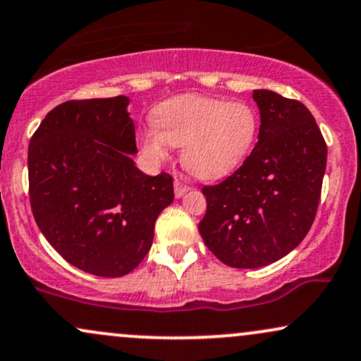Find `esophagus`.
I'll list each match as a JSON object with an SVG mask.
<instances>
[{
	"label": "esophagus",
	"mask_w": 361,
	"mask_h": 361,
	"mask_svg": "<svg viewBox=\"0 0 361 361\" xmlns=\"http://www.w3.org/2000/svg\"><path fill=\"white\" fill-rule=\"evenodd\" d=\"M188 190H190V186L186 185V183H183V181H181L180 178H176V180H175V197L176 198L185 197V193L188 192Z\"/></svg>",
	"instance_id": "34e87169"
}]
</instances>
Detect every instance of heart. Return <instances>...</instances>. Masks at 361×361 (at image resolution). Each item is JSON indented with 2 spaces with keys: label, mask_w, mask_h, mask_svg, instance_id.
I'll list each match as a JSON object with an SVG mask.
<instances>
[{
  "label": "heart",
  "mask_w": 361,
  "mask_h": 361,
  "mask_svg": "<svg viewBox=\"0 0 361 361\" xmlns=\"http://www.w3.org/2000/svg\"><path fill=\"white\" fill-rule=\"evenodd\" d=\"M156 129L141 134V146L153 159L181 146V163L203 180L230 175L244 163L257 141L259 116L247 102L205 95H180L154 112Z\"/></svg>",
  "instance_id": "1"
}]
</instances>
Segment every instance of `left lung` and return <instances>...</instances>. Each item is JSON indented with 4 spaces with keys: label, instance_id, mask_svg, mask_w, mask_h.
<instances>
[{
    "label": "left lung",
    "instance_id": "1",
    "mask_svg": "<svg viewBox=\"0 0 361 361\" xmlns=\"http://www.w3.org/2000/svg\"><path fill=\"white\" fill-rule=\"evenodd\" d=\"M260 111L257 142L219 185L203 186L205 245L237 269L269 266L301 244L314 222L328 147L302 102L272 90L252 94Z\"/></svg>",
    "mask_w": 361,
    "mask_h": 361
}]
</instances>
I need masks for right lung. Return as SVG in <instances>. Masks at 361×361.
I'll use <instances>...</instances> for the list:
<instances>
[{
	"mask_svg": "<svg viewBox=\"0 0 361 361\" xmlns=\"http://www.w3.org/2000/svg\"><path fill=\"white\" fill-rule=\"evenodd\" d=\"M128 104L126 95L60 104L28 146L35 222L68 264L101 277L139 266L175 198L171 175L147 176L129 156L137 147Z\"/></svg>",
	"mask_w": 361,
	"mask_h": 361,
	"instance_id": "add662e5",
	"label": "right lung"
}]
</instances>
